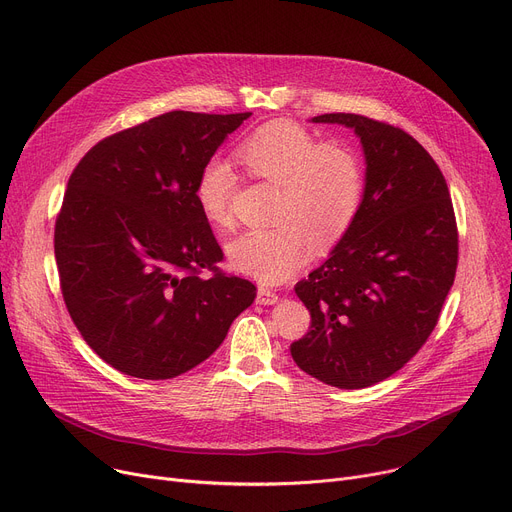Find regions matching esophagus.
<instances>
[{
    "label": "esophagus",
    "instance_id": "obj_1",
    "mask_svg": "<svg viewBox=\"0 0 512 512\" xmlns=\"http://www.w3.org/2000/svg\"><path fill=\"white\" fill-rule=\"evenodd\" d=\"M280 300V294L267 286H259L257 290V302L259 304H276Z\"/></svg>",
    "mask_w": 512,
    "mask_h": 512
}]
</instances>
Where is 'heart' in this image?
<instances>
[{
    "instance_id": "obj_1",
    "label": "heart",
    "mask_w": 512,
    "mask_h": 512,
    "mask_svg": "<svg viewBox=\"0 0 512 512\" xmlns=\"http://www.w3.org/2000/svg\"><path fill=\"white\" fill-rule=\"evenodd\" d=\"M245 173L276 185L269 228L247 230L228 243L234 269L263 282L290 278L315 253L331 251L356 222L366 189L358 150L342 140L319 142L294 121H269L236 144ZM238 177L222 158L201 166L195 183L197 206L214 228L232 224L230 201Z\"/></svg>"
}]
</instances>
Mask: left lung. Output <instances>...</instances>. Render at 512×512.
<instances>
[{
  "instance_id": "left-lung-1",
  "label": "left lung",
  "mask_w": 512,
  "mask_h": 512,
  "mask_svg": "<svg viewBox=\"0 0 512 512\" xmlns=\"http://www.w3.org/2000/svg\"><path fill=\"white\" fill-rule=\"evenodd\" d=\"M313 121L358 133L366 189L331 257L294 286L311 327L290 354L331 387L364 389L410 362L436 327L455 282L457 220L438 164L410 133L356 113Z\"/></svg>"
}]
</instances>
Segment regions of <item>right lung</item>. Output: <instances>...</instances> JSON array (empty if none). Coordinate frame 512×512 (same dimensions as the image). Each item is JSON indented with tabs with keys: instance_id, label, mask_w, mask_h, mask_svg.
<instances>
[{
	"instance_id": "obj_1",
	"label": "right lung",
	"mask_w": 512,
	"mask_h": 512,
	"mask_svg": "<svg viewBox=\"0 0 512 512\" xmlns=\"http://www.w3.org/2000/svg\"><path fill=\"white\" fill-rule=\"evenodd\" d=\"M251 113L170 111L92 146L55 220L61 294L86 344L135 379L210 358L257 296L218 267L195 201L201 166Z\"/></svg>"
}]
</instances>
